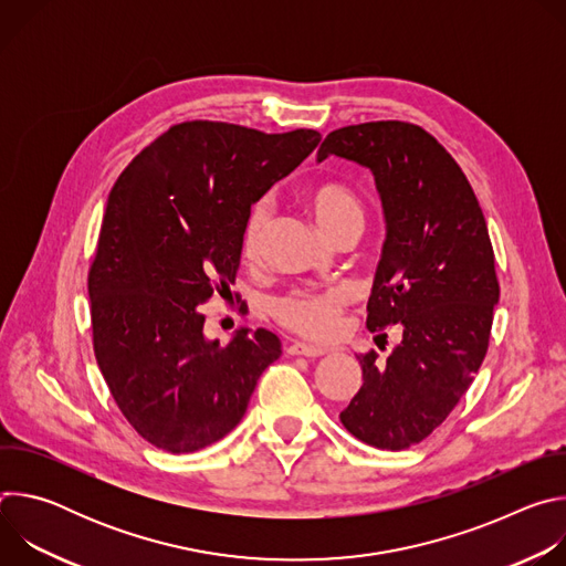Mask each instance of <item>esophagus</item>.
<instances>
[{"label": "esophagus", "mask_w": 566, "mask_h": 566, "mask_svg": "<svg viewBox=\"0 0 566 566\" xmlns=\"http://www.w3.org/2000/svg\"><path fill=\"white\" fill-rule=\"evenodd\" d=\"M286 352L291 356H306V358H317V356H325L327 349L322 347H313V345H304V343H293L286 347Z\"/></svg>", "instance_id": "esophagus-1"}]
</instances>
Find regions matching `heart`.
I'll list each match as a JSON object with an SVG mask.
<instances>
[{
  "instance_id": "b5f03b06",
  "label": "heart",
  "mask_w": 566,
  "mask_h": 566,
  "mask_svg": "<svg viewBox=\"0 0 566 566\" xmlns=\"http://www.w3.org/2000/svg\"><path fill=\"white\" fill-rule=\"evenodd\" d=\"M306 210L315 217L319 228L332 239L345 232H363L367 223V208L360 192L338 179H319L302 190ZM271 226V203L260 199L251 206L244 228H241V255L255 262L262 255L264 239ZM349 304L345 289H295L277 295L271 302V313L282 327L311 338L329 340L338 334L343 313Z\"/></svg>"
}]
</instances>
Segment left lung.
Returning a JSON list of instances; mask_svg holds the SVG:
<instances>
[{
  "label": "left lung",
  "mask_w": 566,
  "mask_h": 566,
  "mask_svg": "<svg viewBox=\"0 0 566 566\" xmlns=\"http://www.w3.org/2000/svg\"><path fill=\"white\" fill-rule=\"evenodd\" d=\"M329 154L376 179L387 239L367 329L402 332L385 363L374 349L358 356L363 387L340 421L374 448L406 450L448 419L489 352L500 300L489 226L457 160L419 125L340 127L322 140L317 160Z\"/></svg>",
  "instance_id": "1"
}]
</instances>
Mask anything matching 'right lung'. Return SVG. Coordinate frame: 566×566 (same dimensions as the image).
<instances>
[{
  "mask_svg": "<svg viewBox=\"0 0 566 566\" xmlns=\"http://www.w3.org/2000/svg\"><path fill=\"white\" fill-rule=\"evenodd\" d=\"M315 129L172 125L114 184L90 269L94 354L118 410L151 446L186 454L244 417L275 334L206 340L199 306L234 284L255 201L315 149Z\"/></svg>",
  "mask_w": 566,
  "mask_h": 566,
  "instance_id": "obj_1",
  "label": "right lung"
}]
</instances>
